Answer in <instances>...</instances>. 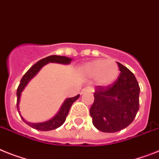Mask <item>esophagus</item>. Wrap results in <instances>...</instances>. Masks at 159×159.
<instances>
[{
  "label": "esophagus",
  "mask_w": 159,
  "mask_h": 159,
  "mask_svg": "<svg viewBox=\"0 0 159 159\" xmlns=\"http://www.w3.org/2000/svg\"><path fill=\"white\" fill-rule=\"evenodd\" d=\"M86 92H93V89H92L91 87H90V86H88V87H86V88H83L82 90V91H81V94H85V93H86Z\"/></svg>",
  "instance_id": "obj_1"
}]
</instances>
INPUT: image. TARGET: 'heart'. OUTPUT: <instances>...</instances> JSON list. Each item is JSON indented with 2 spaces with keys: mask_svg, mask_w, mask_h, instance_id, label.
Instances as JSON below:
<instances>
[{
  "mask_svg": "<svg viewBox=\"0 0 159 159\" xmlns=\"http://www.w3.org/2000/svg\"><path fill=\"white\" fill-rule=\"evenodd\" d=\"M82 71L88 77H96L97 82L101 85H110L116 80L119 75V67L112 61L97 60L86 64Z\"/></svg>",
  "mask_w": 159,
  "mask_h": 159,
  "instance_id": "obj_1",
  "label": "heart"
}]
</instances>
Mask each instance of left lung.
Returning a JSON list of instances; mask_svg holds the SVG:
<instances>
[{
  "instance_id": "1",
  "label": "left lung",
  "mask_w": 159,
  "mask_h": 159,
  "mask_svg": "<svg viewBox=\"0 0 159 159\" xmlns=\"http://www.w3.org/2000/svg\"><path fill=\"white\" fill-rule=\"evenodd\" d=\"M120 75L109 86H98L90 109L94 127L103 133H116L128 127L139 110L140 87L135 76L117 62Z\"/></svg>"
}]
</instances>
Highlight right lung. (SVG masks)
<instances>
[{"label":"right lung","mask_w":159,"mask_h":159,"mask_svg":"<svg viewBox=\"0 0 159 159\" xmlns=\"http://www.w3.org/2000/svg\"><path fill=\"white\" fill-rule=\"evenodd\" d=\"M72 59L66 57H62V56H49L48 57H45L43 59L39 61L36 64H34L31 68H30L27 72H26L20 81L19 86L17 90V108H18V112H19L20 116L22 117V120L26 123V125L30 126L33 129H35L37 130H40V131H49V130H53L57 128L61 127V125L65 123L66 117H67L68 114H69V109L71 107L72 104L75 102L76 100L80 97V94H77L75 97L73 98H69L65 99V102H63L62 106L61 107V109L57 112V114L53 118L45 122L42 123H30L26 121L23 119V117L21 116L19 111V101L20 97H21V94H22V90H24V88L26 87V86L28 84V82H30V80L36 75L39 71L42 69L45 65H47L49 62H52V63H59V64H64V65H69L71 62Z\"/></svg>","instance_id":"obj_1"}]
</instances>
